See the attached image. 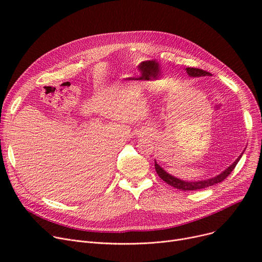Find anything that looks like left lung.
<instances>
[{"instance_id":"1","label":"left lung","mask_w":262,"mask_h":262,"mask_svg":"<svg viewBox=\"0 0 262 262\" xmlns=\"http://www.w3.org/2000/svg\"><path fill=\"white\" fill-rule=\"evenodd\" d=\"M186 72L188 73V75L190 77H201V76H210L211 75L209 72L204 71V70H202V69H198V68H186ZM243 153H244V150L241 153V155L235 161H233V163L230 164V166L227 169H225L222 173H220L219 175H216L214 177H211V178H208V180H204V181L188 182V181L181 180V178H177V177L169 174L164 169H162L157 163L156 160H155V169H156L157 174L159 175V177L161 178L162 181H164L167 184H169L170 186H172L176 189H181V190H184V191L200 190V189L207 188V187H210L212 185H215V184L223 182L225 178L231 173V171L235 169V167L237 166V163L239 162L240 158L242 157Z\"/></svg>"}]
</instances>
